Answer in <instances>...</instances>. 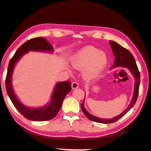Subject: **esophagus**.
<instances>
[{
  "mask_svg": "<svg viewBox=\"0 0 151 151\" xmlns=\"http://www.w3.org/2000/svg\"><path fill=\"white\" fill-rule=\"evenodd\" d=\"M71 86H72V88L73 89H76V88H79V84L77 83V82L74 81V82H73V83H72Z\"/></svg>",
  "mask_w": 151,
  "mask_h": 151,
  "instance_id": "obj_1",
  "label": "esophagus"
}]
</instances>
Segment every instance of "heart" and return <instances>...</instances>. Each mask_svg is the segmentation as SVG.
I'll return each instance as SVG.
<instances>
[{
	"label": "heart",
	"mask_w": 151,
	"mask_h": 151,
	"mask_svg": "<svg viewBox=\"0 0 151 151\" xmlns=\"http://www.w3.org/2000/svg\"><path fill=\"white\" fill-rule=\"evenodd\" d=\"M72 64L76 68L87 67L84 70L86 78H96L107 64L106 55L92 46L86 47L77 53L72 58Z\"/></svg>",
	"instance_id": "1"
}]
</instances>
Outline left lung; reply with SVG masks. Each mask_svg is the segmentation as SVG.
I'll return each mask as SVG.
<instances>
[{
	"label": "left lung",
	"mask_w": 151,
	"mask_h": 151,
	"mask_svg": "<svg viewBox=\"0 0 151 151\" xmlns=\"http://www.w3.org/2000/svg\"><path fill=\"white\" fill-rule=\"evenodd\" d=\"M109 44L111 45V48L113 50V53L114 56L115 57V60L114 62L113 65L111 68H115L116 67H127L129 68L132 72V74L134 75L135 77V86H134V93L133 95V98L131 101L129 106L127 107L125 110L122 112L120 115H118L115 117H114L111 119H102L96 116H94L92 115H91L87 111L85 108L84 107V101L81 104V109L85 116L88 118L89 120L93 121L94 122L101 123H110L116 122L118 120H119L120 118L124 116L125 114L129 111L130 109L134 106L135 104L137 99L138 94H139V86L140 83V72L138 69L137 65L135 62V58L132 54L130 53L129 50L125 48L124 47H122L118 43L113 41H109Z\"/></svg>",
	"instance_id": "left-lung-1"
}]
</instances>
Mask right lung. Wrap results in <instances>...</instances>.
Masks as SVG:
<instances>
[{
	"label": "right lung",
	"mask_w": 151,
	"mask_h": 151,
	"mask_svg": "<svg viewBox=\"0 0 151 151\" xmlns=\"http://www.w3.org/2000/svg\"><path fill=\"white\" fill-rule=\"evenodd\" d=\"M53 48L46 39L38 37L30 39L17 49L10 60L7 68L6 79V88L12 104L28 120L32 121H47L56 116L61 108L63 99L68 93L71 91L70 81H64L57 83L52 96L51 101L47 106L40 108H29L19 102L14 93L11 84V77L15 63L19 59L29 50L31 51H53Z\"/></svg>",
	"instance_id": "1"
}]
</instances>
